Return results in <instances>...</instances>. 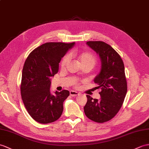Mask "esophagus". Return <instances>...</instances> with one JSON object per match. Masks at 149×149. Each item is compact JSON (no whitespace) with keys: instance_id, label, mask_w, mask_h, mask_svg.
I'll return each instance as SVG.
<instances>
[{"instance_id":"obj_1","label":"esophagus","mask_w":149,"mask_h":149,"mask_svg":"<svg viewBox=\"0 0 149 149\" xmlns=\"http://www.w3.org/2000/svg\"><path fill=\"white\" fill-rule=\"evenodd\" d=\"M79 93L78 92H77V91H75L72 90V91H70V95L72 96H76L79 95Z\"/></svg>"}]
</instances>
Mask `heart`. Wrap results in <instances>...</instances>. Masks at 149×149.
Here are the masks:
<instances>
[{"label": "heart", "instance_id": "1", "mask_svg": "<svg viewBox=\"0 0 149 149\" xmlns=\"http://www.w3.org/2000/svg\"><path fill=\"white\" fill-rule=\"evenodd\" d=\"M78 59L82 66L88 65L91 68L94 67L96 62V57L92 53H88V52H84V53L79 54L78 55ZM69 60H70V56L68 55L65 56L61 62V67H65L68 63ZM75 83H76V82Z\"/></svg>", "mask_w": 149, "mask_h": 149}]
</instances>
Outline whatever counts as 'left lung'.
Masks as SVG:
<instances>
[{"mask_svg": "<svg viewBox=\"0 0 149 149\" xmlns=\"http://www.w3.org/2000/svg\"><path fill=\"white\" fill-rule=\"evenodd\" d=\"M86 44L95 51L101 60V68L94 79L101 89L100 100L87 95L84 107L86 116L93 121L103 123L112 119L122 107L127 93L124 65L119 54L102 41H88Z\"/></svg>", "mask_w": 149, "mask_h": 149, "instance_id": "obj_1", "label": "left lung"}]
</instances>
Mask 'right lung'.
Segmentation results:
<instances>
[{"label":"right lung","mask_w":149,"mask_h":149,"mask_svg":"<svg viewBox=\"0 0 149 149\" xmlns=\"http://www.w3.org/2000/svg\"><path fill=\"white\" fill-rule=\"evenodd\" d=\"M75 42H47L32 51L24 64L21 94L30 116L41 124L56 121L63 110V102L70 95L68 90L53 95L51 78L56 74L59 63Z\"/></svg>","instance_id":"1"}]
</instances>
